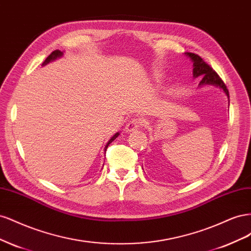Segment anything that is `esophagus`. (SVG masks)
<instances>
[{"label": "esophagus", "mask_w": 251, "mask_h": 251, "mask_svg": "<svg viewBox=\"0 0 251 251\" xmlns=\"http://www.w3.org/2000/svg\"><path fill=\"white\" fill-rule=\"evenodd\" d=\"M139 127V121L137 119H131L130 121H127L126 127L124 128V131L126 133H131L137 131V128Z\"/></svg>", "instance_id": "obj_1"}]
</instances>
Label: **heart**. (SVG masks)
<instances>
[{
  "instance_id": "1",
  "label": "heart",
  "mask_w": 251,
  "mask_h": 251,
  "mask_svg": "<svg viewBox=\"0 0 251 251\" xmlns=\"http://www.w3.org/2000/svg\"><path fill=\"white\" fill-rule=\"evenodd\" d=\"M154 79H155V81H156L157 83H159V82H160V75H155V77H154Z\"/></svg>"
}]
</instances>
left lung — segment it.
<instances>
[{
    "label": "left lung",
    "instance_id": "obj_1",
    "mask_svg": "<svg viewBox=\"0 0 251 251\" xmlns=\"http://www.w3.org/2000/svg\"><path fill=\"white\" fill-rule=\"evenodd\" d=\"M185 55L189 57V59L192 60L193 63V76L194 78L197 77H202L201 81L199 82V87H204V86H214L217 88L221 89L225 95L227 96L229 100V93L228 90H227L225 83L222 81V79L219 77V75L211 69V68L204 62V60L197 54H194V53H189L185 52Z\"/></svg>",
    "mask_w": 251,
    "mask_h": 251
}]
</instances>
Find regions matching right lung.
Masks as SVG:
<instances>
[{"instance_id": "1", "label": "right lung", "mask_w": 251, "mask_h": 251, "mask_svg": "<svg viewBox=\"0 0 251 251\" xmlns=\"http://www.w3.org/2000/svg\"><path fill=\"white\" fill-rule=\"evenodd\" d=\"M63 55H64V52H62L60 50H55V51H53V52L51 53V54H50L46 59H45V62L43 63V65H42V66H46V65H47V64H49L50 62H53V60H55V59H57V58H59V57H62ZM118 136H119V132H117L115 135L112 136L111 139L108 141V143L105 144V147H104V154H105V150H107V149H108V147H109V144H110L112 141L115 140V139L118 137Z\"/></svg>"}]
</instances>
